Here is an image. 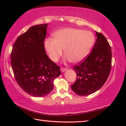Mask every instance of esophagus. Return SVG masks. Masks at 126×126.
Masks as SVG:
<instances>
[{"label":"esophagus","instance_id":"obj_1","mask_svg":"<svg viewBox=\"0 0 126 126\" xmlns=\"http://www.w3.org/2000/svg\"><path fill=\"white\" fill-rule=\"evenodd\" d=\"M66 70H67V68H62L61 69V71L62 72V73H64V72H65Z\"/></svg>","mask_w":126,"mask_h":126}]
</instances>
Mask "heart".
<instances>
[{
    "instance_id": "1",
    "label": "heart",
    "mask_w": 126,
    "mask_h": 126,
    "mask_svg": "<svg viewBox=\"0 0 126 126\" xmlns=\"http://www.w3.org/2000/svg\"><path fill=\"white\" fill-rule=\"evenodd\" d=\"M53 37L45 40L44 47L54 62L62 55L64 49L66 60L73 63H79L87 57L95 41L94 35L91 32L71 28L60 29Z\"/></svg>"
}]
</instances>
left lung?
I'll return each instance as SVG.
<instances>
[{
    "mask_svg": "<svg viewBox=\"0 0 126 126\" xmlns=\"http://www.w3.org/2000/svg\"><path fill=\"white\" fill-rule=\"evenodd\" d=\"M97 39L90 54L78 65L73 66L77 74L71 89L79 96L92 94L105 83L111 67V50L102 34L96 32Z\"/></svg>",
    "mask_w": 126,
    "mask_h": 126,
    "instance_id": "obj_1",
    "label": "left lung"
}]
</instances>
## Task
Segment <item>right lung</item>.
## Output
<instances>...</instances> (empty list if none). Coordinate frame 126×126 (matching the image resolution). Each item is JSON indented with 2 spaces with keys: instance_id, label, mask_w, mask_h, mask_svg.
I'll return each instance as SVG.
<instances>
[{
  "instance_id": "right-lung-1",
  "label": "right lung",
  "mask_w": 126,
  "mask_h": 126,
  "mask_svg": "<svg viewBox=\"0 0 126 126\" xmlns=\"http://www.w3.org/2000/svg\"><path fill=\"white\" fill-rule=\"evenodd\" d=\"M47 24L29 28L16 39L11 64L20 87L34 97H44L53 89V81L61 74L60 66L47 57L44 42Z\"/></svg>"
}]
</instances>
